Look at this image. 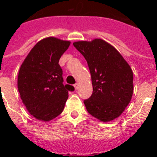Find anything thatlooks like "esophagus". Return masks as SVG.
I'll list each match as a JSON object with an SVG mask.
<instances>
[{"label":"esophagus","mask_w":157,"mask_h":157,"mask_svg":"<svg viewBox=\"0 0 157 157\" xmlns=\"http://www.w3.org/2000/svg\"><path fill=\"white\" fill-rule=\"evenodd\" d=\"M74 87H75V90H77L78 87V83L76 82L75 84V85H74Z\"/></svg>","instance_id":"1"}]
</instances>
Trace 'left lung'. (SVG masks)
<instances>
[{
    "instance_id": "left-lung-1",
    "label": "left lung",
    "mask_w": 157,
    "mask_h": 157,
    "mask_svg": "<svg viewBox=\"0 0 157 157\" xmlns=\"http://www.w3.org/2000/svg\"><path fill=\"white\" fill-rule=\"evenodd\" d=\"M74 46L85 57L93 85L91 97L84 101L91 116L102 122L118 118L133 95V71L121 54L102 39L80 41Z\"/></svg>"
}]
</instances>
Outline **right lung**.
Returning a JSON list of instances; mask_svg holds the SVG:
<instances>
[{
    "instance_id": "obj_1",
    "label": "right lung",
    "mask_w": 157,
    "mask_h": 157,
    "mask_svg": "<svg viewBox=\"0 0 157 157\" xmlns=\"http://www.w3.org/2000/svg\"><path fill=\"white\" fill-rule=\"evenodd\" d=\"M69 41L48 37L32 48L18 75V90L23 103L34 118L49 121L64 109L68 91L74 86L63 84L59 58L68 48Z\"/></svg>"
}]
</instances>
